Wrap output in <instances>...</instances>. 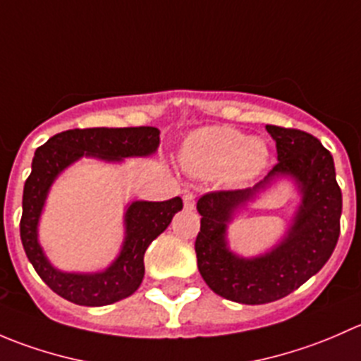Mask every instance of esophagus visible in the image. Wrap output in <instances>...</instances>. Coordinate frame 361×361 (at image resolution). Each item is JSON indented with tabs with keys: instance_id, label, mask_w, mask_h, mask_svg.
Returning a JSON list of instances; mask_svg holds the SVG:
<instances>
[{
	"instance_id": "esophagus-1",
	"label": "esophagus",
	"mask_w": 361,
	"mask_h": 361,
	"mask_svg": "<svg viewBox=\"0 0 361 361\" xmlns=\"http://www.w3.org/2000/svg\"><path fill=\"white\" fill-rule=\"evenodd\" d=\"M194 204H195V195L190 194V192H187V194L183 195L185 209H194Z\"/></svg>"
}]
</instances>
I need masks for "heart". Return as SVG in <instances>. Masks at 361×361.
<instances>
[{"label":"heart","mask_w":361,"mask_h":361,"mask_svg":"<svg viewBox=\"0 0 361 361\" xmlns=\"http://www.w3.org/2000/svg\"><path fill=\"white\" fill-rule=\"evenodd\" d=\"M180 162L194 176L211 178L224 171L231 183H246L267 166L269 145L264 137H246L234 127H204L185 141Z\"/></svg>","instance_id":"heart-1"}]
</instances>
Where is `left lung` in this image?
Here are the masks:
<instances>
[{
    "instance_id": "8db88e82",
    "label": "left lung",
    "mask_w": 361,
    "mask_h": 361,
    "mask_svg": "<svg viewBox=\"0 0 361 361\" xmlns=\"http://www.w3.org/2000/svg\"><path fill=\"white\" fill-rule=\"evenodd\" d=\"M265 129L278 152L271 173L253 188L209 192L197 201L202 216L195 239L199 272L214 293L250 305L279 300L304 285L329 262L341 234L342 194L332 154L304 130L278 126ZM279 176H292L302 194L287 235L258 257L232 254L226 246V224L239 207Z\"/></svg>"
}]
</instances>
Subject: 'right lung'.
I'll return each instance as SVG.
<instances>
[{
	"label": "right lung",
	"mask_w": 361,
	"mask_h": 361,
	"mask_svg": "<svg viewBox=\"0 0 361 361\" xmlns=\"http://www.w3.org/2000/svg\"><path fill=\"white\" fill-rule=\"evenodd\" d=\"M157 127H92L56 134L35 152L31 174L24 183L20 239L25 255L49 288L78 305H108L140 288L145 276L143 257L150 243L162 234L183 207L180 197L169 201H134L126 211V239L120 255L103 272H63L54 267L38 243V224L47 195L56 178L82 157L120 162L157 152Z\"/></svg>",
	"instance_id": "obj_1"
}]
</instances>
